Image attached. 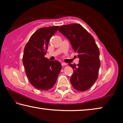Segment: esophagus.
<instances>
[{
  "label": "esophagus",
  "mask_w": 123,
  "mask_h": 123,
  "mask_svg": "<svg viewBox=\"0 0 123 123\" xmlns=\"http://www.w3.org/2000/svg\"><path fill=\"white\" fill-rule=\"evenodd\" d=\"M61 64H62V66H66L67 65V63H65V62H62Z\"/></svg>",
  "instance_id": "obj_1"
}]
</instances>
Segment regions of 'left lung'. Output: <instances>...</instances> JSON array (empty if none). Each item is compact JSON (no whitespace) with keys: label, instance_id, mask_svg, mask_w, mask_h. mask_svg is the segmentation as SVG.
Here are the masks:
<instances>
[{"label":"left lung","instance_id":"left-lung-1","mask_svg":"<svg viewBox=\"0 0 123 123\" xmlns=\"http://www.w3.org/2000/svg\"><path fill=\"white\" fill-rule=\"evenodd\" d=\"M59 31L70 41L79 59L76 65L68 63L74 71L70 82L76 90L86 91L96 81L100 66V52L95 39L79 24L61 26Z\"/></svg>","mask_w":123,"mask_h":123}]
</instances>
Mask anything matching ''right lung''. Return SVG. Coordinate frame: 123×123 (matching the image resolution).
Here are the masks:
<instances>
[{
    "mask_svg": "<svg viewBox=\"0 0 123 123\" xmlns=\"http://www.w3.org/2000/svg\"><path fill=\"white\" fill-rule=\"evenodd\" d=\"M58 26L42 28L36 31L24 48L23 63L29 82L42 91L51 88L61 69L57 60L50 61L44 57L50 39L57 31Z\"/></svg>",
    "mask_w": 123,
    "mask_h": 123,
    "instance_id": "add662e5",
    "label": "right lung"
}]
</instances>
